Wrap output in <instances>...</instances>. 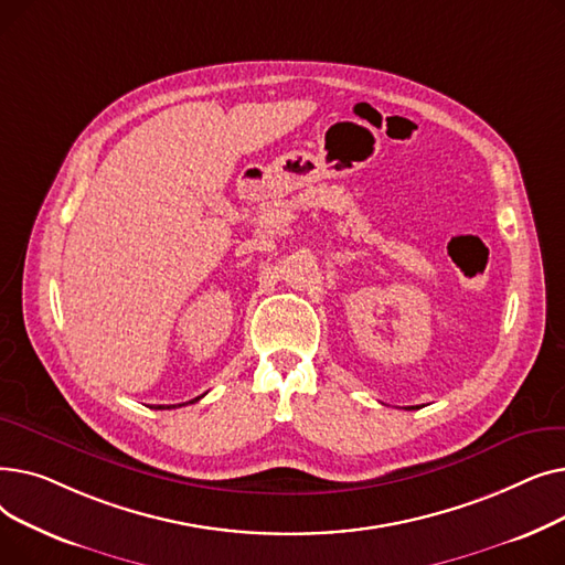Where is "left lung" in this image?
Returning a JSON list of instances; mask_svg holds the SVG:
<instances>
[{
  "label": "left lung",
  "instance_id": "1",
  "mask_svg": "<svg viewBox=\"0 0 565 565\" xmlns=\"http://www.w3.org/2000/svg\"><path fill=\"white\" fill-rule=\"evenodd\" d=\"M407 409H414V405H412V407H407Z\"/></svg>",
  "mask_w": 565,
  "mask_h": 565
}]
</instances>
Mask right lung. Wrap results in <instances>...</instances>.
I'll use <instances>...</instances> for the list:
<instances>
[{"label":"right lung","instance_id":"add662e5","mask_svg":"<svg viewBox=\"0 0 565 565\" xmlns=\"http://www.w3.org/2000/svg\"><path fill=\"white\" fill-rule=\"evenodd\" d=\"M201 398V396H199ZM199 398H194V401H199ZM194 401H190V403H194Z\"/></svg>","mask_w":565,"mask_h":565}]
</instances>
